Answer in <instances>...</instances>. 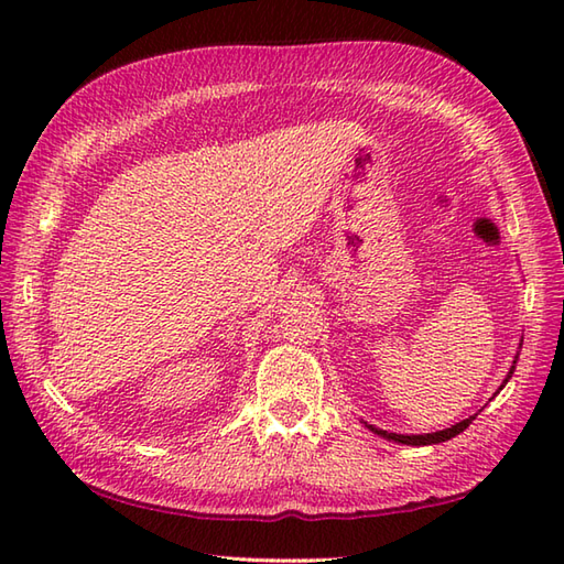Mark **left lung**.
<instances>
[{"instance_id":"1","label":"left lung","mask_w":564,"mask_h":564,"mask_svg":"<svg viewBox=\"0 0 564 564\" xmlns=\"http://www.w3.org/2000/svg\"><path fill=\"white\" fill-rule=\"evenodd\" d=\"M523 341V339H521ZM519 358V356H517ZM517 364V361H513ZM513 368L517 366H511V370H509V376H507V380L501 382V388L507 386L509 382V378H511V373H513ZM499 388V390H501ZM473 419L475 416H467V419H463V422H458V424H453L451 429H443V431H434V434H419V436H404V434H390V431H382V429H376V426H370V424H366L370 431H373V434H378V436H382V438H388V441H394V443H406V446H431V443H443V441H448V438H453V436H458V434H463V431L473 424Z\"/></svg>"}]
</instances>
